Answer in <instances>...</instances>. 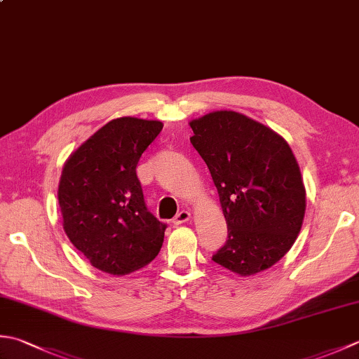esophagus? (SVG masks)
Returning <instances> with one entry per match:
<instances>
[{
	"label": "esophagus",
	"mask_w": 359,
	"mask_h": 359,
	"mask_svg": "<svg viewBox=\"0 0 359 359\" xmlns=\"http://www.w3.org/2000/svg\"><path fill=\"white\" fill-rule=\"evenodd\" d=\"M189 219H191V213L187 212V210H182V212L175 215L172 222H174V226H180V224H185Z\"/></svg>",
	"instance_id": "1"
}]
</instances>
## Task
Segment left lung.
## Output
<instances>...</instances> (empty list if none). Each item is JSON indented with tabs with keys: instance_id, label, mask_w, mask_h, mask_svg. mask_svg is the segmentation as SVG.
<instances>
[{
	"instance_id": "obj_1",
	"label": "left lung",
	"mask_w": 359,
	"mask_h": 359,
	"mask_svg": "<svg viewBox=\"0 0 359 359\" xmlns=\"http://www.w3.org/2000/svg\"><path fill=\"white\" fill-rule=\"evenodd\" d=\"M189 142L219 194L229 236L213 262L248 277L271 268L304 222L306 193L290 144L249 116L219 110L193 119Z\"/></svg>"
}]
</instances>
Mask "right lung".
<instances>
[{"instance_id":"obj_1","label":"right lung","mask_w":359,"mask_h":359,"mask_svg":"<svg viewBox=\"0 0 359 359\" xmlns=\"http://www.w3.org/2000/svg\"><path fill=\"white\" fill-rule=\"evenodd\" d=\"M163 129L160 121L111 119L65 161L59 182L63 229L91 266L126 276L151 263L166 224L144 203L137 165Z\"/></svg>"}]
</instances>
